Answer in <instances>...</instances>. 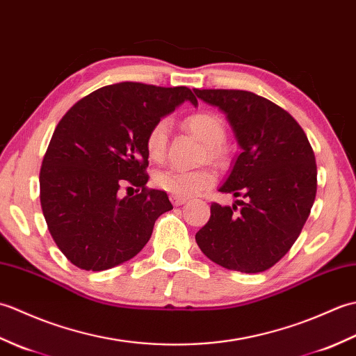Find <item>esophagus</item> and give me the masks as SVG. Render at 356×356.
<instances>
[{
    "mask_svg": "<svg viewBox=\"0 0 356 356\" xmlns=\"http://www.w3.org/2000/svg\"><path fill=\"white\" fill-rule=\"evenodd\" d=\"M170 200L172 202L174 207H180L184 205V203H186V197H180V195H170Z\"/></svg>",
    "mask_w": 356,
    "mask_h": 356,
    "instance_id": "1",
    "label": "esophagus"
}]
</instances>
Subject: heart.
<instances>
[{"instance_id":"heart-1","label":"heart","mask_w":356,"mask_h":356,"mask_svg":"<svg viewBox=\"0 0 356 356\" xmlns=\"http://www.w3.org/2000/svg\"><path fill=\"white\" fill-rule=\"evenodd\" d=\"M185 125L188 130L193 131L197 138L205 143L207 154L213 162L222 161L220 147L226 139V130L222 119L216 116L214 113L200 111L188 116L185 119ZM170 122L166 119H161L149 128L145 138V148L149 159L161 161L166 149V140H168ZM154 182L163 191L180 197H193V195L208 190L214 185L216 176L213 171L207 168H200L195 171L184 170H163L159 171L154 176Z\"/></svg>"}]
</instances>
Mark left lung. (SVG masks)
<instances>
[{
  "label": "left lung",
  "instance_id": "8db88e82",
  "mask_svg": "<svg viewBox=\"0 0 356 356\" xmlns=\"http://www.w3.org/2000/svg\"><path fill=\"white\" fill-rule=\"evenodd\" d=\"M194 93L225 113L241 148L218 191L245 199L232 207L213 203L195 241L226 269L263 272L289 251L311 213L316 194L314 149L297 120L266 97L245 90L195 88Z\"/></svg>",
  "mask_w": 356,
  "mask_h": 356
}]
</instances>
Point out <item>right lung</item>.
I'll return each mask as SVG.
<instances>
[{
  "label": "right lung",
  "instance_id": "right-lung-1",
  "mask_svg": "<svg viewBox=\"0 0 356 356\" xmlns=\"http://www.w3.org/2000/svg\"><path fill=\"white\" fill-rule=\"evenodd\" d=\"M185 101L197 105L188 87L119 82L82 97L59 120L41 166L40 199L53 240L74 266L105 270L133 259L157 217L172 209L165 191L145 186V138ZM124 183L143 191L120 198Z\"/></svg>",
  "mask_w": 356,
  "mask_h": 356
}]
</instances>
